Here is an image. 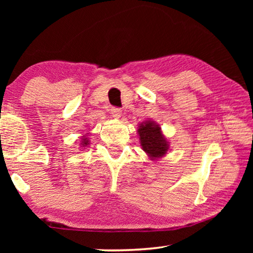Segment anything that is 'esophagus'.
<instances>
[{
	"label": "esophagus",
	"mask_w": 253,
	"mask_h": 253,
	"mask_svg": "<svg viewBox=\"0 0 253 253\" xmlns=\"http://www.w3.org/2000/svg\"><path fill=\"white\" fill-rule=\"evenodd\" d=\"M110 114L111 116H113L114 118H119L122 116V110L119 108H116V107H111L110 108Z\"/></svg>",
	"instance_id": "esophagus-1"
}]
</instances>
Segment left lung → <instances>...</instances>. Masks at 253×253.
Masks as SVG:
<instances>
[{
  "label": "left lung",
  "instance_id": "8db88e82",
  "mask_svg": "<svg viewBox=\"0 0 253 253\" xmlns=\"http://www.w3.org/2000/svg\"><path fill=\"white\" fill-rule=\"evenodd\" d=\"M138 135L143 151L152 160H158L166 155L169 151V142L162 134L161 126L152 121L142 123L138 126Z\"/></svg>",
  "mask_w": 253,
  "mask_h": 253
}]
</instances>
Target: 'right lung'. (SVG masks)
<instances>
[{"instance_id":"add662e5","label":"right lung","mask_w":253,"mask_h":253,"mask_svg":"<svg viewBox=\"0 0 253 253\" xmlns=\"http://www.w3.org/2000/svg\"><path fill=\"white\" fill-rule=\"evenodd\" d=\"M81 146H87V145H89V139L87 138V136H84L83 138H81V143H80Z\"/></svg>"}]
</instances>
